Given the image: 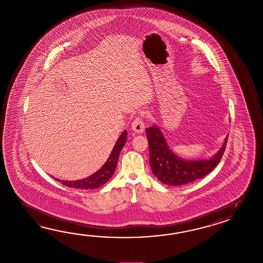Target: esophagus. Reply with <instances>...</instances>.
Here are the masks:
<instances>
[{
  "instance_id": "esophagus-1",
  "label": "esophagus",
  "mask_w": 263,
  "mask_h": 263,
  "mask_svg": "<svg viewBox=\"0 0 263 263\" xmlns=\"http://www.w3.org/2000/svg\"><path fill=\"white\" fill-rule=\"evenodd\" d=\"M132 129H133L134 133H136V134H143V133H144L145 123H144L142 118H140V117L135 118L134 122L132 123Z\"/></svg>"
}]
</instances>
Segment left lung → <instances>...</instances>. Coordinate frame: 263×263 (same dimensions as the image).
Returning a JSON list of instances; mask_svg holds the SVG:
<instances>
[{"instance_id":"1","label":"left lung","mask_w":263,"mask_h":263,"mask_svg":"<svg viewBox=\"0 0 263 263\" xmlns=\"http://www.w3.org/2000/svg\"><path fill=\"white\" fill-rule=\"evenodd\" d=\"M145 134L152 172L162 183L173 186L190 183L211 173L221 161L229 137L228 134L222 147L210 159L186 160L170 149L162 130L155 124L145 129Z\"/></svg>"}]
</instances>
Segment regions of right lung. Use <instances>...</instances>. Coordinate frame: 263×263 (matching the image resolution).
Instances as JSON below:
<instances>
[{"label": "right lung", "mask_w": 263, "mask_h": 263, "mask_svg": "<svg viewBox=\"0 0 263 263\" xmlns=\"http://www.w3.org/2000/svg\"><path fill=\"white\" fill-rule=\"evenodd\" d=\"M127 130H124L120 134L116 145L112 148L110 156L108 158L105 163L101 166L97 172L92 174L89 177L85 179H79V180H64V179H53L61 182L62 184L66 185L67 187L76 188V189H96L100 188L101 186L105 184L109 179L112 178V175L116 171L118 165V156L121 149L123 148L124 145L127 141Z\"/></svg>", "instance_id": "add662e5"}]
</instances>
